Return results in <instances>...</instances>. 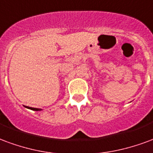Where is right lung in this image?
Returning a JSON list of instances; mask_svg holds the SVG:
<instances>
[{"mask_svg": "<svg viewBox=\"0 0 153 153\" xmlns=\"http://www.w3.org/2000/svg\"><path fill=\"white\" fill-rule=\"evenodd\" d=\"M26 107V106H25ZM27 108L31 109V110H33V111H41V108H31V107H26Z\"/></svg>", "mask_w": 153, "mask_h": 153, "instance_id": "obj_1", "label": "right lung"}]
</instances>
